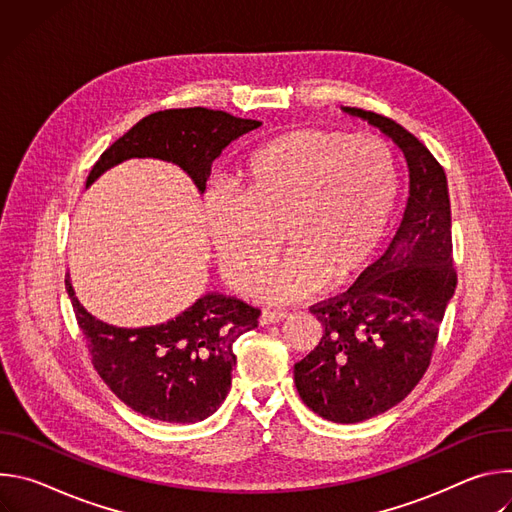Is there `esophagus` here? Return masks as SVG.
Here are the masks:
<instances>
[{"label":"esophagus","instance_id":"obj_1","mask_svg":"<svg viewBox=\"0 0 512 512\" xmlns=\"http://www.w3.org/2000/svg\"><path fill=\"white\" fill-rule=\"evenodd\" d=\"M285 318H289V314L287 312H261L259 314V324L261 326H269V324H279V322H283Z\"/></svg>","mask_w":512,"mask_h":512}]
</instances>
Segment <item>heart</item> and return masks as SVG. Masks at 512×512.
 I'll list each match as a JSON object with an SVG mask.
<instances>
[{"label":"heart","mask_w":512,"mask_h":512,"mask_svg":"<svg viewBox=\"0 0 512 512\" xmlns=\"http://www.w3.org/2000/svg\"><path fill=\"white\" fill-rule=\"evenodd\" d=\"M397 164L375 137L294 129L255 148L233 178L237 198L210 192L204 229L223 279L267 304H291L328 281L348 283L387 233L397 204Z\"/></svg>","instance_id":"b5f03b06"}]
</instances>
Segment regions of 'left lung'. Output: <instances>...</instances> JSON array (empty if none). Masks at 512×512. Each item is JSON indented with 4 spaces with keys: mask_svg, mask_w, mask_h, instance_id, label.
Here are the masks:
<instances>
[{
    "mask_svg": "<svg viewBox=\"0 0 512 512\" xmlns=\"http://www.w3.org/2000/svg\"><path fill=\"white\" fill-rule=\"evenodd\" d=\"M393 139L409 170V198L387 253L342 298L312 308L320 344L294 367L302 401L334 423H358L401 403L421 381L456 291L448 180L399 123L340 107Z\"/></svg>",
    "mask_w": 512,
    "mask_h": 512,
    "instance_id": "obj_1",
    "label": "left lung"
}]
</instances>
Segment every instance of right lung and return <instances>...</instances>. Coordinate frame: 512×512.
Returning <instances> with one entry per match:
<instances>
[{
	"label": "right lung",
	"instance_id": "1",
	"mask_svg": "<svg viewBox=\"0 0 512 512\" xmlns=\"http://www.w3.org/2000/svg\"><path fill=\"white\" fill-rule=\"evenodd\" d=\"M259 125L204 107L152 113L103 152L87 186L125 160L154 158L184 170L204 194L214 160ZM66 291L99 377L127 407L168 423H196L223 405L237 364L233 342L257 328L259 318L245 302L206 291L168 322L119 328L81 306L70 275Z\"/></svg>",
	"mask_w": 512,
	"mask_h": 512
}]
</instances>
